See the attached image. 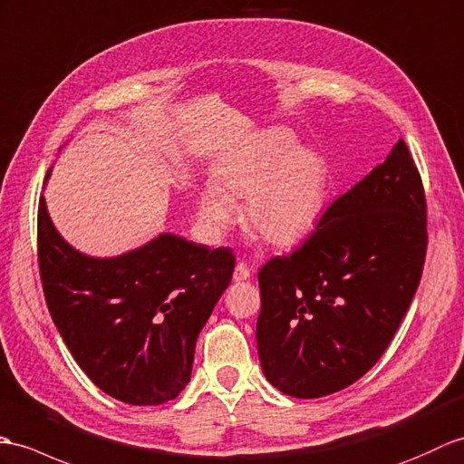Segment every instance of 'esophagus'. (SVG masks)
<instances>
[{
    "instance_id": "34e87169",
    "label": "esophagus",
    "mask_w": 464,
    "mask_h": 464,
    "mask_svg": "<svg viewBox=\"0 0 464 464\" xmlns=\"http://www.w3.org/2000/svg\"><path fill=\"white\" fill-rule=\"evenodd\" d=\"M251 276V271H249V266H246L245 263H237V266H235V271H233V281H237V283H241V281H246V278Z\"/></svg>"
}]
</instances>
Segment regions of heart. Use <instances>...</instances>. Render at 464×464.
Masks as SVG:
<instances>
[{
	"mask_svg": "<svg viewBox=\"0 0 464 464\" xmlns=\"http://www.w3.org/2000/svg\"><path fill=\"white\" fill-rule=\"evenodd\" d=\"M286 128H268L239 154L225 160L213 183L198 193V219L221 237L245 199V223L273 245H293L314 227L324 208L328 171L316 150L296 146Z\"/></svg>",
	"mask_w": 464,
	"mask_h": 464,
	"instance_id": "b5f03b06",
	"label": "heart"
}]
</instances>
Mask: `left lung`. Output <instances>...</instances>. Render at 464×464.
<instances>
[{"mask_svg": "<svg viewBox=\"0 0 464 464\" xmlns=\"http://www.w3.org/2000/svg\"><path fill=\"white\" fill-rule=\"evenodd\" d=\"M427 251L425 193L403 140L258 271L256 348L278 392L314 400L372 370L411 304Z\"/></svg>", "mask_w": 464, "mask_h": 464, "instance_id": "left-lung-1", "label": "left lung"}]
</instances>
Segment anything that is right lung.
Wrapping results in <instances>:
<instances>
[{
	"label": "right lung",
	"mask_w": 464,
	"mask_h": 464,
	"mask_svg": "<svg viewBox=\"0 0 464 464\" xmlns=\"http://www.w3.org/2000/svg\"><path fill=\"white\" fill-rule=\"evenodd\" d=\"M37 241L51 318L92 383L128 405L178 397L199 332L231 283V249L160 233L122 255L92 256L57 231L45 198Z\"/></svg>",
	"instance_id": "add662e5"
}]
</instances>
